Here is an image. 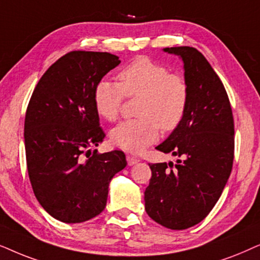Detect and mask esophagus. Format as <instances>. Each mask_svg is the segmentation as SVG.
I'll return each mask as SVG.
<instances>
[{
	"instance_id": "esophagus-1",
	"label": "esophagus",
	"mask_w": 260,
	"mask_h": 260,
	"mask_svg": "<svg viewBox=\"0 0 260 260\" xmlns=\"http://www.w3.org/2000/svg\"><path fill=\"white\" fill-rule=\"evenodd\" d=\"M139 161L140 160L138 158L133 157V155H131V154H127V162H128V165H129V166L137 164V162H139Z\"/></svg>"
}]
</instances>
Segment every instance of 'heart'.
I'll use <instances>...</instances> for the list:
<instances>
[{"label":"heart","instance_id":"obj_1","mask_svg":"<svg viewBox=\"0 0 260 260\" xmlns=\"http://www.w3.org/2000/svg\"><path fill=\"white\" fill-rule=\"evenodd\" d=\"M119 83L102 79L94 89L96 112L114 121L124 98L140 96L138 119L126 120L110 132L115 146L139 153L159 138L160 127L174 131L184 119L189 106L190 86L184 76L172 74L165 65L147 57H138L117 75Z\"/></svg>","mask_w":260,"mask_h":260}]
</instances>
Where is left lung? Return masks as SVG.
<instances>
[{
  "instance_id": "left-lung-1",
  "label": "left lung",
  "mask_w": 260,
  "mask_h": 260,
  "mask_svg": "<svg viewBox=\"0 0 260 260\" xmlns=\"http://www.w3.org/2000/svg\"><path fill=\"white\" fill-rule=\"evenodd\" d=\"M164 52L182 58L190 99L181 124L155 148L183 160L148 164L152 177L145 190V209L161 226L186 230L208 215L228 181L234 120L226 89L205 55L189 46Z\"/></svg>"
}]
</instances>
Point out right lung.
Returning a JSON list of instances; mask_svg holds the SVG:
<instances>
[{
  "label": "right lung",
  "instance_id": "obj_1",
  "mask_svg": "<svg viewBox=\"0 0 260 260\" xmlns=\"http://www.w3.org/2000/svg\"><path fill=\"white\" fill-rule=\"evenodd\" d=\"M121 63L108 52L72 51L52 64L29 100L25 117L27 170L34 195L54 219L79 223L106 208L109 183L126 168L122 151L98 153L94 89Z\"/></svg>",
  "mask_w": 260,
  "mask_h": 260
}]
</instances>
